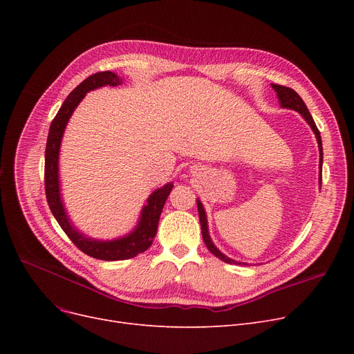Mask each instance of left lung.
Wrapping results in <instances>:
<instances>
[{"label":"left lung","mask_w":354,"mask_h":354,"mask_svg":"<svg viewBox=\"0 0 354 354\" xmlns=\"http://www.w3.org/2000/svg\"><path fill=\"white\" fill-rule=\"evenodd\" d=\"M272 88L277 91V96L278 99H280V103L283 107H287V109H292L295 111H299V113L307 120V123L311 126L313 132L315 133V138H317V142H319V149H320V166L323 163V146H322V136H320V132L317 126H315L310 111L306 106V103L303 102V99L297 95V93L290 88V87H286V86H280V84H271ZM322 176V175H320ZM322 180V178H320ZM322 183V182H320ZM198 203V212H199V222H201V230H202V238L203 241H205V245L208 247V250L219 259H222V261H225L228 264H239L236 261H234V259L225 257L222 252H219V250H216V247L212 244V241L209 238V234H208V224H207V215H205V211H203V207L201 201H196Z\"/></svg>","instance_id":"left-lung-1"}]
</instances>
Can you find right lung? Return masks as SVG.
<instances>
[{"label":"right lung","instance_id":"right-lung-1","mask_svg":"<svg viewBox=\"0 0 354 354\" xmlns=\"http://www.w3.org/2000/svg\"><path fill=\"white\" fill-rule=\"evenodd\" d=\"M120 79L111 71H100L91 74L86 80H83L76 88H74L68 97L64 100L60 107L59 113L55 115L50 124L48 138L46 145V163H44V183H46V198L48 207L57 219L62 230L71 239V243L76 245L84 254L103 259V261H119V259L133 258L138 254L145 252L152 245L153 236L158 231V224L160 212L163 209L165 202L169 196L174 185L167 183L163 188L156 189L151 196L147 198V205L142 211L140 222L136 230L120 239L115 241H96L83 236L80 232L74 230V227L68 222V218L64 212L63 203L60 199V188H59V152L60 143L63 138V132L66 124L82 99L86 96V93L95 90L102 86H118L120 84Z\"/></svg>","mask_w":354,"mask_h":354}]
</instances>
